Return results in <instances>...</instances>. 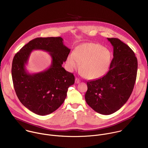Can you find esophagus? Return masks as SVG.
Here are the masks:
<instances>
[{
	"label": "esophagus",
	"mask_w": 148,
	"mask_h": 148,
	"mask_svg": "<svg viewBox=\"0 0 148 148\" xmlns=\"http://www.w3.org/2000/svg\"><path fill=\"white\" fill-rule=\"evenodd\" d=\"M79 83H80V80L78 78H76L75 79V83L76 84H79Z\"/></svg>",
	"instance_id": "34e87169"
}]
</instances>
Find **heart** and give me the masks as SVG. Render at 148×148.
<instances>
[{
  "label": "heart",
  "instance_id": "obj_1",
  "mask_svg": "<svg viewBox=\"0 0 148 148\" xmlns=\"http://www.w3.org/2000/svg\"><path fill=\"white\" fill-rule=\"evenodd\" d=\"M112 56L109 50L94 43H86L78 46L67 57L66 65L72 71L81 64L82 75L88 79H95L107 72Z\"/></svg>",
  "mask_w": 148,
  "mask_h": 148
}]
</instances>
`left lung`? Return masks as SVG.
Here are the masks:
<instances>
[{"label":"left lung","mask_w":148,"mask_h":148,"mask_svg":"<svg viewBox=\"0 0 148 148\" xmlns=\"http://www.w3.org/2000/svg\"><path fill=\"white\" fill-rule=\"evenodd\" d=\"M113 47L108 72L98 79L87 82V103L96 112L111 114L119 110L130 98L135 84L138 62L134 51L115 38H107Z\"/></svg>","instance_id":"1"}]
</instances>
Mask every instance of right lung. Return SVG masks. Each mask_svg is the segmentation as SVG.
Wrapping results in <instances>:
<instances>
[{"label":"right lung","instance_id":"1","mask_svg":"<svg viewBox=\"0 0 148 148\" xmlns=\"http://www.w3.org/2000/svg\"><path fill=\"white\" fill-rule=\"evenodd\" d=\"M42 49L52 58L50 68L30 74L25 69L31 51ZM71 49L61 37L37 38L23 47L14 56L11 68L14 87L22 104L33 112L46 115L56 111L64 101L75 76L62 66Z\"/></svg>","mask_w":148,"mask_h":148}]
</instances>
